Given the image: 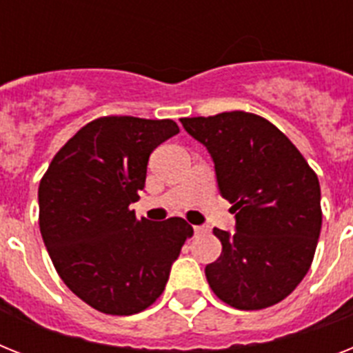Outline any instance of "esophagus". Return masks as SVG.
<instances>
[{
	"mask_svg": "<svg viewBox=\"0 0 353 353\" xmlns=\"http://www.w3.org/2000/svg\"><path fill=\"white\" fill-rule=\"evenodd\" d=\"M193 229H194V234H202V232H205V227L202 225H194Z\"/></svg>",
	"mask_w": 353,
	"mask_h": 353,
	"instance_id": "34e87169",
	"label": "esophagus"
}]
</instances>
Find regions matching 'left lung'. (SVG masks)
Returning a JSON list of instances; mask_svg holds the SVG:
<instances>
[{"label": "left lung", "mask_w": 353, "mask_h": 353, "mask_svg": "<svg viewBox=\"0 0 353 353\" xmlns=\"http://www.w3.org/2000/svg\"><path fill=\"white\" fill-rule=\"evenodd\" d=\"M205 145L218 191L232 203L236 232L214 229L222 254L205 267L212 292L240 310L285 299L310 269L321 232V189L298 148L247 112L180 119Z\"/></svg>", "instance_id": "left-lung-1"}]
</instances>
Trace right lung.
<instances>
[{"instance_id": "obj_1", "label": "right lung", "mask_w": 353, "mask_h": 353, "mask_svg": "<svg viewBox=\"0 0 353 353\" xmlns=\"http://www.w3.org/2000/svg\"><path fill=\"white\" fill-rule=\"evenodd\" d=\"M170 119L101 117L54 157L39 183V229L57 274L99 312L131 316L155 303L193 227L137 220L148 160L179 133Z\"/></svg>"}]
</instances>
